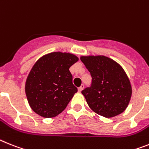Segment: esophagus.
Wrapping results in <instances>:
<instances>
[{
  "instance_id": "obj_1",
  "label": "esophagus",
  "mask_w": 149,
  "mask_h": 149,
  "mask_svg": "<svg viewBox=\"0 0 149 149\" xmlns=\"http://www.w3.org/2000/svg\"><path fill=\"white\" fill-rule=\"evenodd\" d=\"M83 88H84V86H83V85H82L80 87H79V88H78V92H81L82 91V89H83Z\"/></svg>"
}]
</instances>
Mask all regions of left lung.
<instances>
[{
  "label": "left lung",
  "instance_id": "left-lung-1",
  "mask_svg": "<svg viewBox=\"0 0 149 149\" xmlns=\"http://www.w3.org/2000/svg\"><path fill=\"white\" fill-rule=\"evenodd\" d=\"M80 60L92 76L90 88L82 91L93 112L110 118L126 110L132 96V86L123 68L104 55H82Z\"/></svg>",
  "mask_w": 149,
  "mask_h": 149
}]
</instances>
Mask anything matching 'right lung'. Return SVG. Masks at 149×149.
Here are the masks:
<instances>
[{
  "label": "right lung",
  "instance_id": "add662e5",
  "mask_svg": "<svg viewBox=\"0 0 149 149\" xmlns=\"http://www.w3.org/2000/svg\"><path fill=\"white\" fill-rule=\"evenodd\" d=\"M78 61L73 54L55 51L45 54L35 63L25 85L27 101L35 113L51 118L67 107L77 92L69 69Z\"/></svg>",
  "mask_w": 149,
  "mask_h": 149
}]
</instances>
